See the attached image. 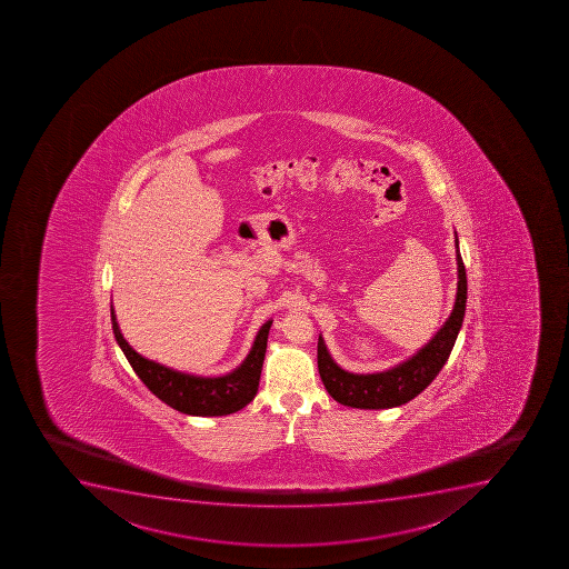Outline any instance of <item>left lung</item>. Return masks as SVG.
Returning a JSON list of instances; mask_svg holds the SVG:
<instances>
[{"instance_id":"1","label":"left lung","mask_w":569,"mask_h":569,"mask_svg":"<svg viewBox=\"0 0 569 569\" xmlns=\"http://www.w3.org/2000/svg\"><path fill=\"white\" fill-rule=\"evenodd\" d=\"M457 296L447 323L409 360L388 371L372 375H355L341 369L327 351L321 336L318 340V369L323 386L336 402L351 408L386 409L402 406L422 393L447 363L457 335L461 330L465 308H467V271L459 253L456 234Z\"/></svg>"}]
</instances>
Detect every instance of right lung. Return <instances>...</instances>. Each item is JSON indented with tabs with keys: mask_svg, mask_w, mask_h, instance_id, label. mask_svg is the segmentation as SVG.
I'll return each instance as SVG.
<instances>
[{
	"mask_svg": "<svg viewBox=\"0 0 569 569\" xmlns=\"http://www.w3.org/2000/svg\"><path fill=\"white\" fill-rule=\"evenodd\" d=\"M270 327L271 321L262 325L250 355L246 356V360L234 371L223 377H194L161 366L158 361L149 360L133 351L121 335L112 305L113 335L133 371L141 378V382L170 408L197 417L234 413L256 399Z\"/></svg>",
	"mask_w": 569,
	"mask_h": 569,
	"instance_id": "right-lung-1",
	"label": "right lung"
}]
</instances>
